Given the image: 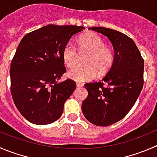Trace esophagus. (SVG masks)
<instances>
[{"instance_id": "esophagus-1", "label": "esophagus", "mask_w": 157, "mask_h": 157, "mask_svg": "<svg viewBox=\"0 0 157 157\" xmlns=\"http://www.w3.org/2000/svg\"><path fill=\"white\" fill-rule=\"evenodd\" d=\"M84 86V84L82 82H76V86L77 87H82V86Z\"/></svg>"}]
</instances>
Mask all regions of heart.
Instances as JSON below:
<instances>
[{"label": "heart", "mask_w": 157, "mask_h": 157, "mask_svg": "<svg viewBox=\"0 0 157 157\" xmlns=\"http://www.w3.org/2000/svg\"><path fill=\"white\" fill-rule=\"evenodd\" d=\"M80 53H89L86 59V66H77L67 73L69 78L76 82L92 80L98 73L102 75L109 71L114 64L116 55L112 46L105 44L102 37L95 33H87L82 35L77 41ZM64 64L71 68L78 59L77 48L71 42L65 44L62 52Z\"/></svg>", "instance_id": "heart-1"}]
</instances>
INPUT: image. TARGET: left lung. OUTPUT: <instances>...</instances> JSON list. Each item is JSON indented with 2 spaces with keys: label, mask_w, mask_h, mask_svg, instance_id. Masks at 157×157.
<instances>
[{
  "label": "left lung",
  "mask_w": 157,
  "mask_h": 157,
  "mask_svg": "<svg viewBox=\"0 0 157 157\" xmlns=\"http://www.w3.org/2000/svg\"><path fill=\"white\" fill-rule=\"evenodd\" d=\"M89 29L109 39L116 59L102 81L85 85L88 96L82 111L91 123L106 126L124 118L136 102L143 87L144 60L135 42L123 33L102 27Z\"/></svg>",
  "instance_id": "1"
}]
</instances>
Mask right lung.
Masks as SVG:
<instances>
[{"label":"right lung","instance_id":"obj_1","mask_svg":"<svg viewBox=\"0 0 157 157\" xmlns=\"http://www.w3.org/2000/svg\"><path fill=\"white\" fill-rule=\"evenodd\" d=\"M85 28L48 25L28 33L18 44L10 69V92L16 107L29 122H54L76 88L75 81L58 82L66 71L63 47Z\"/></svg>","mask_w":157,"mask_h":157}]
</instances>
